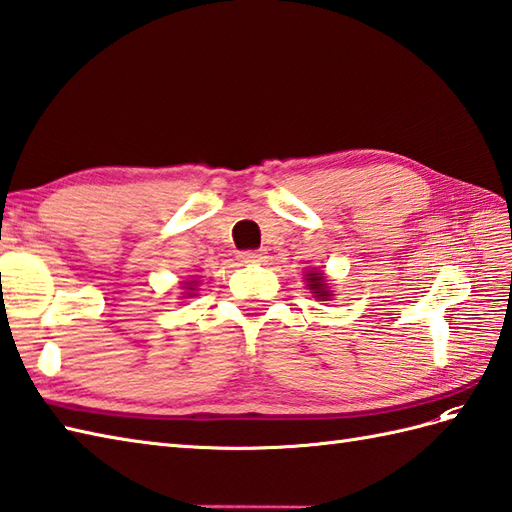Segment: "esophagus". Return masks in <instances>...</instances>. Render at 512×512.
Segmentation results:
<instances>
[{"label":"esophagus","instance_id":"1","mask_svg":"<svg viewBox=\"0 0 512 512\" xmlns=\"http://www.w3.org/2000/svg\"><path fill=\"white\" fill-rule=\"evenodd\" d=\"M240 259L244 261V264H261V261L266 259V253L264 251H244V253H240Z\"/></svg>","mask_w":512,"mask_h":512}]
</instances>
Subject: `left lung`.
I'll use <instances>...</instances> for the list:
<instances>
[{"label":"left lung","mask_w":512,"mask_h":512,"mask_svg":"<svg viewBox=\"0 0 512 512\" xmlns=\"http://www.w3.org/2000/svg\"><path fill=\"white\" fill-rule=\"evenodd\" d=\"M305 281H307V287L311 290V294L316 296L318 300H331L333 294H331V290H329V281L324 279L322 270H318V268L307 270Z\"/></svg>","instance_id":"left-lung-1"}]
</instances>
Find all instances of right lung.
<instances>
[{"mask_svg": "<svg viewBox=\"0 0 512 512\" xmlns=\"http://www.w3.org/2000/svg\"><path fill=\"white\" fill-rule=\"evenodd\" d=\"M196 281H183V290H186V296H194L192 292H196Z\"/></svg>", "mask_w": 512, "mask_h": 512, "instance_id": "1", "label": "right lung"}]
</instances>
